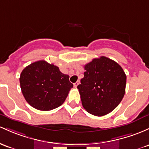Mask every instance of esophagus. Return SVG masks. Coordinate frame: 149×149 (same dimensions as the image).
Masks as SVG:
<instances>
[{"label":"esophagus","mask_w":149,"mask_h":149,"mask_svg":"<svg viewBox=\"0 0 149 149\" xmlns=\"http://www.w3.org/2000/svg\"><path fill=\"white\" fill-rule=\"evenodd\" d=\"M79 83H80V81H78L77 82L75 83L74 84H73V86H74V87H75V88H76V87H77V86H78V85H79Z\"/></svg>","instance_id":"34e87169"}]
</instances>
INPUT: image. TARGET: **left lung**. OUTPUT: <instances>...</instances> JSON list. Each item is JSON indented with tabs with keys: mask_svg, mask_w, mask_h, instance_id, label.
I'll return each instance as SVG.
<instances>
[{
	"mask_svg": "<svg viewBox=\"0 0 149 149\" xmlns=\"http://www.w3.org/2000/svg\"><path fill=\"white\" fill-rule=\"evenodd\" d=\"M84 68V77L77 86L83 107L97 117L109 113L125 95V71L117 62L105 56L94 58Z\"/></svg>",
	"mask_w": 149,
	"mask_h": 149,
	"instance_id": "8db88e82",
	"label": "left lung"
}]
</instances>
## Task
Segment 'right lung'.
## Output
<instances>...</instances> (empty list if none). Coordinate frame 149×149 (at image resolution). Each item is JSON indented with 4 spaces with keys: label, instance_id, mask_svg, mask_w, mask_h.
<instances>
[{
    "label": "right lung",
    "instance_id": "right-lung-1",
    "mask_svg": "<svg viewBox=\"0 0 149 149\" xmlns=\"http://www.w3.org/2000/svg\"><path fill=\"white\" fill-rule=\"evenodd\" d=\"M24 99L34 108L49 111L64 102L73 85L69 76L44 60L34 62L22 70L19 77Z\"/></svg>",
    "mask_w": 149,
    "mask_h": 149
}]
</instances>
